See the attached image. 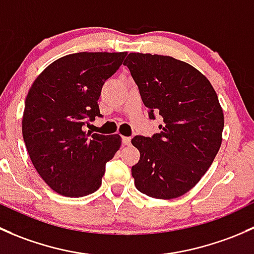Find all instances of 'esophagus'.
Returning a JSON list of instances; mask_svg holds the SVG:
<instances>
[{
  "label": "esophagus",
  "mask_w": 254,
  "mask_h": 254,
  "mask_svg": "<svg viewBox=\"0 0 254 254\" xmlns=\"http://www.w3.org/2000/svg\"><path fill=\"white\" fill-rule=\"evenodd\" d=\"M122 143L125 145H129L130 144V138L129 137H122Z\"/></svg>",
  "instance_id": "34e87169"
}]
</instances>
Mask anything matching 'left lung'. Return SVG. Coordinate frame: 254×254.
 <instances>
[{
    "instance_id": "left-lung-1",
    "label": "left lung",
    "mask_w": 254,
    "mask_h": 254,
    "mask_svg": "<svg viewBox=\"0 0 254 254\" xmlns=\"http://www.w3.org/2000/svg\"><path fill=\"white\" fill-rule=\"evenodd\" d=\"M139 89L149 119L160 115V132L135 135L139 161L132 176L139 192L158 199L181 197L199 182L223 140L224 114L210 82L170 56L132 52L124 62Z\"/></svg>"
}]
</instances>
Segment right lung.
Wrapping results in <instances>:
<instances>
[{"instance_id":"obj_1","label":"right lung","mask_w":254,"mask_h":254,"mask_svg":"<svg viewBox=\"0 0 254 254\" xmlns=\"http://www.w3.org/2000/svg\"><path fill=\"white\" fill-rule=\"evenodd\" d=\"M126 52H78L52 62L29 89L23 139L34 167L50 188L84 197L101 186L105 165L121 145L119 134L84 132L101 117L98 100Z\"/></svg>"}]
</instances>
